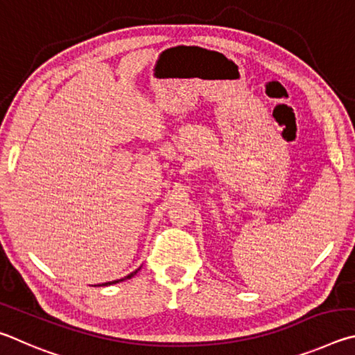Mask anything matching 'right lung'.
<instances>
[{"label": "right lung", "instance_id": "add662e5", "mask_svg": "<svg viewBox=\"0 0 355 355\" xmlns=\"http://www.w3.org/2000/svg\"><path fill=\"white\" fill-rule=\"evenodd\" d=\"M140 270V268H139ZM139 270H135V271H132L130 272V275H128L126 277H123V279H116V281H112V282H104V284H99L98 287H105V285H114V284H118V282H123V281H126V279H130V277H134L137 272H139ZM96 287V285H95Z\"/></svg>", "mask_w": 355, "mask_h": 355}]
</instances>
